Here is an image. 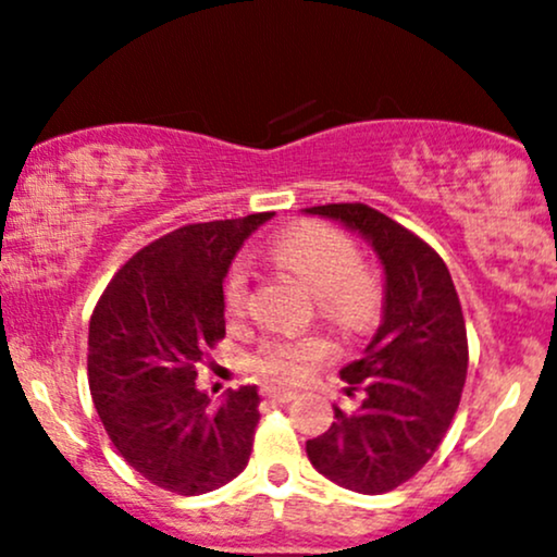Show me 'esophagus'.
Returning a JSON list of instances; mask_svg holds the SVG:
<instances>
[{
  "label": "esophagus",
  "instance_id": "1",
  "mask_svg": "<svg viewBox=\"0 0 557 557\" xmlns=\"http://www.w3.org/2000/svg\"><path fill=\"white\" fill-rule=\"evenodd\" d=\"M263 396L273 404H289V401H294V398H297V394H294V391H289V388H265Z\"/></svg>",
  "mask_w": 557,
  "mask_h": 557
}]
</instances>
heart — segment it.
I'll list each match as a JSON object with an SVG mask.
<instances>
[{
	"instance_id": "heart-1",
	"label": "heart",
	"mask_w": 557,
	"mask_h": 557,
	"mask_svg": "<svg viewBox=\"0 0 557 557\" xmlns=\"http://www.w3.org/2000/svg\"><path fill=\"white\" fill-rule=\"evenodd\" d=\"M271 252L318 294L320 310L338 323L364 325L381 310V278L359 263L357 245L338 228L312 221L297 224L276 237ZM247 294L250 265L237 260L224 278L228 315H245ZM331 351L333 346L323 336H276L260 346L252 357V370L271 383H299Z\"/></svg>"
}]
</instances>
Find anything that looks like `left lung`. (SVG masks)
I'll use <instances>...</instances> for the list:
<instances>
[{"mask_svg": "<svg viewBox=\"0 0 557 557\" xmlns=\"http://www.w3.org/2000/svg\"><path fill=\"white\" fill-rule=\"evenodd\" d=\"M307 213L362 234L385 273L383 320L362 359L342 377L364 391L355 414L333 407L323 435L307 441L320 474L362 495L388 493L433 459L459 409L469 346L459 294L443 258L414 232L364 202H329Z\"/></svg>", "mask_w": 557, "mask_h": 557, "instance_id": "obj_1", "label": "left lung"}]
</instances>
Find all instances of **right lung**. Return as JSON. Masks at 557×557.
Listing matches in <instances>:
<instances>
[{"instance_id":"add662e5","label":"right lung","mask_w":557,"mask_h":557,"mask_svg":"<svg viewBox=\"0 0 557 557\" xmlns=\"http://www.w3.org/2000/svg\"><path fill=\"white\" fill-rule=\"evenodd\" d=\"M271 215L163 234L116 271L90 315L88 383L103 430L135 472L169 493H211L250 461L258 388L242 385L213 407L195 377L226 336L228 265Z\"/></svg>"}]
</instances>
